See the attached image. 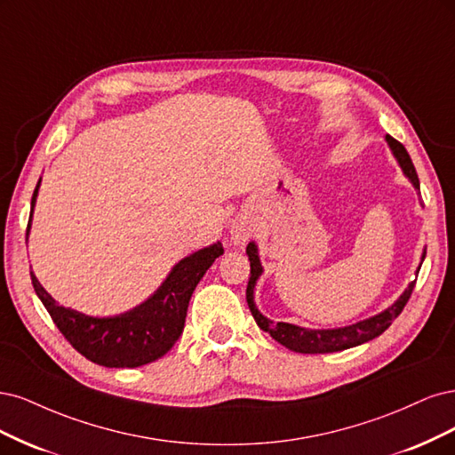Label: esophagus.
Wrapping results in <instances>:
<instances>
[{"mask_svg": "<svg viewBox=\"0 0 455 455\" xmlns=\"http://www.w3.org/2000/svg\"><path fill=\"white\" fill-rule=\"evenodd\" d=\"M251 234H253V223L249 221L247 217L236 219L230 228V236H232L234 245H243L249 238H251Z\"/></svg>", "mask_w": 455, "mask_h": 455, "instance_id": "34e87169", "label": "esophagus"}]
</instances>
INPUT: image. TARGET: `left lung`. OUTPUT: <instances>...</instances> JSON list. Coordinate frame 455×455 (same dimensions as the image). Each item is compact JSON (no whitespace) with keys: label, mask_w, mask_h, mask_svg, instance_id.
Here are the masks:
<instances>
[{"label":"left lung","mask_w":455,"mask_h":455,"mask_svg":"<svg viewBox=\"0 0 455 455\" xmlns=\"http://www.w3.org/2000/svg\"><path fill=\"white\" fill-rule=\"evenodd\" d=\"M389 149L393 151L395 158H397L399 166L403 168L406 178L412 181L414 187H419L418 181V173L416 168L412 164V160H410V155L406 153V149L403 148V143H399L397 140H393L391 136H386ZM245 253L249 257V265H251V275H249V282H247V291H245V299H247V306L249 310H251L257 325L267 331L275 342H280L282 346L289 347L291 351H297V354H332V351H342L347 347H355L359 344L369 342L376 336L382 334L395 319L399 317V314L403 312V307L406 306L410 295H412L416 280L410 282L408 287L404 289L403 295L395 300L389 307H386L384 312H379L369 319H363L357 321L354 325H347V327H340V329H304L299 325H291V323H283V321H270L268 317L262 315L259 312V307L255 306V295H253V289L257 285L259 275L262 274V265H260V259H259V249L255 242H249ZM425 259V251L421 255V260ZM421 267H418L416 274L419 272Z\"/></svg>","instance_id":"obj_1"}]
</instances>
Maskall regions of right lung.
I'll return each instance as SVG.
<instances>
[{"label":"right lung","mask_w":455,"mask_h":455,"mask_svg":"<svg viewBox=\"0 0 455 455\" xmlns=\"http://www.w3.org/2000/svg\"><path fill=\"white\" fill-rule=\"evenodd\" d=\"M39 183L41 180L32 196L28 232L32 227ZM219 255H223L221 242L181 259L148 300L113 317H92L60 306L43 289L36 274L32 272L30 275L37 297L47 307L54 325L81 355L109 369H136L166 355L178 342L193 291Z\"/></svg>","instance_id":"right-lung-1"}]
</instances>
